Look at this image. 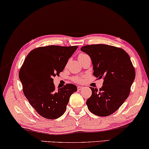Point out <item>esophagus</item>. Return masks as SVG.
Wrapping results in <instances>:
<instances>
[{"instance_id":"esophagus-1","label":"esophagus","mask_w":149,"mask_h":149,"mask_svg":"<svg viewBox=\"0 0 149 149\" xmlns=\"http://www.w3.org/2000/svg\"><path fill=\"white\" fill-rule=\"evenodd\" d=\"M84 87H82V86H77V90H81L82 88H83Z\"/></svg>"}]
</instances>
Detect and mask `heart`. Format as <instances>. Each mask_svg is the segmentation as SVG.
<instances>
[{"instance_id": "heart-1", "label": "heart", "mask_w": 149, "mask_h": 149, "mask_svg": "<svg viewBox=\"0 0 149 149\" xmlns=\"http://www.w3.org/2000/svg\"><path fill=\"white\" fill-rule=\"evenodd\" d=\"M86 55H87L85 54V53H80V54H79V56H78V59L82 58V57H85V56H86ZM74 79L75 81H77V82H81L82 81V79L80 78V77H74Z\"/></svg>"}]
</instances>
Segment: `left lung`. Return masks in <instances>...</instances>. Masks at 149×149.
<instances>
[{"instance_id": "obj_1", "label": "left lung", "mask_w": 149, "mask_h": 149, "mask_svg": "<svg viewBox=\"0 0 149 149\" xmlns=\"http://www.w3.org/2000/svg\"><path fill=\"white\" fill-rule=\"evenodd\" d=\"M81 51L92 59L94 76L104 79L100 90L90 87L92 96L86 101L88 109L97 116H110L129 96L135 78L130 56L123 49L104 44L84 46Z\"/></svg>"}]
</instances>
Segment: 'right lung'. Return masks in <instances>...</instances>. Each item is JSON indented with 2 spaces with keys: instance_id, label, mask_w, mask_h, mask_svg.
<instances>
[{
  "instance_id": "right-lung-1",
  "label": "right lung",
  "mask_w": 149,
  "mask_h": 149,
  "mask_svg": "<svg viewBox=\"0 0 149 149\" xmlns=\"http://www.w3.org/2000/svg\"><path fill=\"white\" fill-rule=\"evenodd\" d=\"M77 47H41L26 55L19 76L24 94L40 116L56 119L65 112L71 95L76 92L77 87L68 84L56 90L53 78L63 72Z\"/></svg>"
}]
</instances>
